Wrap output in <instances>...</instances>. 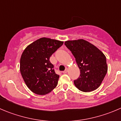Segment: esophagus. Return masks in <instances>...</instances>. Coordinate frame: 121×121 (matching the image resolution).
<instances>
[{
	"label": "esophagus",
	"mask_w": 121,
	"mask_h": 121,
	"mask_svg": "<svg viewBox=\"0 0 121 121\" xmlns=\"http://www.w3.org/2000/svg\"><path fill=\"white\" fill-rule=\"evenodd\" d=\"M67 71H68V69H65V70H64V71H63V73L64 74H65V73H67Z\"/></svg>",
	"instance_id": "obj_1"
}]
</instances>
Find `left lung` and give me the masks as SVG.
Masks as SVG:
<instances>
[{
  "label": "left lung",
  "mask_w": 121,
  "mask_h": 121,
  "mask_svg": "<svg viewBox=\"0 0 121 121\" xmlns=\"http://www.w3.org/2000/svg\"><path fill=\"white\" fill-rule=\"evenodd\" d=\"M76 59L80 71L76 87L82 92H92L101 84L108 71L106 58L96 47L84 39L67 41L64 43Z\"/></svg>",
  "instance_id": "left-lung-1"
}]
</instances>
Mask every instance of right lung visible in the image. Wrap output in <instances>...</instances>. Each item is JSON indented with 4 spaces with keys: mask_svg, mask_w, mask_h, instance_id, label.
Here are the masks:
<instances>
[{
    "mask_svg": "<svg viewBox=\"0 0 121 121\" xmlns=\"http://www.w3.org/2000/svg\"><path fill=\"white\" fill-rule=\"evenodd\" d=\"M63 44V41L41 38L22 52L20 71L28 87L35 94H48L57 86L59 75L55 72L50 58Z\"/></svg>",
    "mask_w": 121,
    "mask_h": 121,
    "instance_id": "1",
    "label": "right lung"
}]
</instances>
